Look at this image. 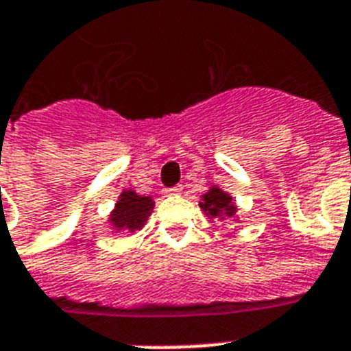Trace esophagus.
<instances>
[{"instance_id": "1", "label": "esophagus", "mask_w": 351, "mask_h": 351, "mask_svg": "<svg viewBox=\"0 0 351 351\" xmlns=\"http://www.w3.org/2000/svg\"><path fill=\"white\" fill-rule=\"evenodd\" d=\"M165 195H180L182 193V186H173V187H167V189H164Z\"/></svg>"}]
</instances>
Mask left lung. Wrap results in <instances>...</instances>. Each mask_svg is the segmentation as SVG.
Here are the masks:
<instances>
[{
	"label": "left lung",
	"mask_w": 351,
	"mask_h": 351,
	"mask_svg": "<svg viewBox=\"0 0 351 351\" xmlns=\"http://www.w3.org/2000/svg\"><path fill=\"white\" fill-rule=\"evenodd\" d=\"M200 208L206 211L208 217L211 219H219L222 215L226 217H233L237 208L233 206L231 202V197L230 195H226L224 191H220L217 187L213 189H209L206 195H204V202H200Z\"/></svg>",
	"instance_id": "1"
}]
</instances>
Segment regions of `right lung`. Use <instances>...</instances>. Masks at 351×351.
<instances>
[{"mask_svg":"<svg viewBox=\"0 0 351 351\" xmlns=\"http://www.w3.org/2000/svg\"><path fill=\"white\" fill-rule=\"evenodd\" d=\"M154 202L151 197H142L134 191H123L118 198V204L111 215V222L117 230L136 231L142 230L145 220L153 211Z\"/></svg>","mask_w":351,"mask_h":351,"instance_id":"right-lung-1","label":"right lung"}]
</instances>
